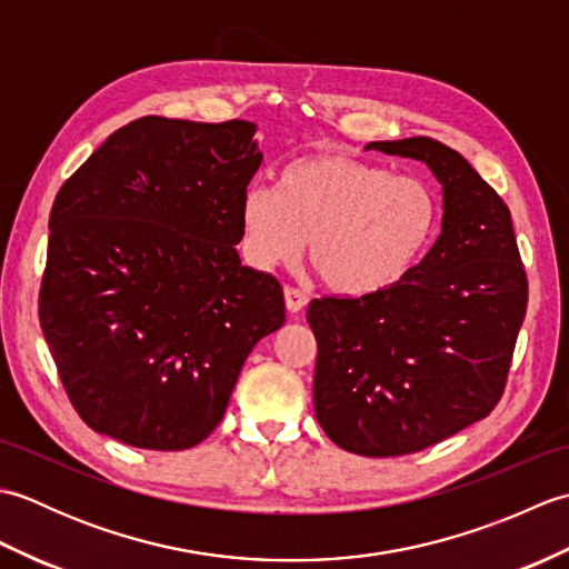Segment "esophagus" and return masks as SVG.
Returning <instances> with one entry per match:
<instances>
[{"label":"esophagus","instance_id":"1","mask_svg":"<svg viewBox=\"0 0 569 569\" xmlns=\"http://www.w3.org/2000/svg\"><path fill=\"white\" fill-rule=\"evenodd\" d=\"M283 296H286V308H288V312H293V316L308 306V296L303 291H298V288L286 286Z\"/></svg>","mask_w":569,"mask_h":569}]
</instances>
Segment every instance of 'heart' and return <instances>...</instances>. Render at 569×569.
<instances>
[{
    "label": "heart",
    "mask_w": 569,
    "mask_h": 569,
    "mask_svg": "<svg viewBox=\"0 0 569 569\" xmlns=\"http://www.w3.org/2000/svg\"><path fill=\"white\" fill-rule=\"evenodd\" d=\"M241 249L257 269L308 259L330 293L367 298L401 283L438 227V200L426 180L349 153L300 156L269 188L239 202Z\"/></svg>",
    "instance_id": "heart-1"
}]
</instances>
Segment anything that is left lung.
I'll use <instances>...</instances> for the list:
<instances>
[{
  "label": "left lung",
  "instance_id": "obj_1",
  "mask_svg": "<svg viewBox=\"0 0 569 569\" xmlns=\"http://www.w3.org/2000/svg\"><path fill=\"white\" fill-rule=\"evenodd\" d=\"M367 151L426 163L442 186V229L401 283L367 298H316L312 401L328 438L365 457L420 452L499 403L528 281L511 212L462 153L430 137Z\"/></svg>",
  "mask_w": 569,
  "mask_h": 569
}]
</instances>
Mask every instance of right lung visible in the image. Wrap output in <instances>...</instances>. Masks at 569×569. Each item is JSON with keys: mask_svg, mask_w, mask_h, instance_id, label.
Listing matches in <instances>:
<instances>
[{"mask_svg": "<svg viewBox=\"0 0 569 569\" xmlns=\"http://www.w3.org/2000/svg\"><path fill=\"white\" fill-rule=\"evenodd\" d=\"M257 124L141 117L58 190L39 320L88 426L143 450H188L222 420L283 288L237 253L261 166Z\"/></svg>", "mask_w": 569, "mask_h": 569, "instance_id": "obj_1", "label": "right lung"}]
</instances>
